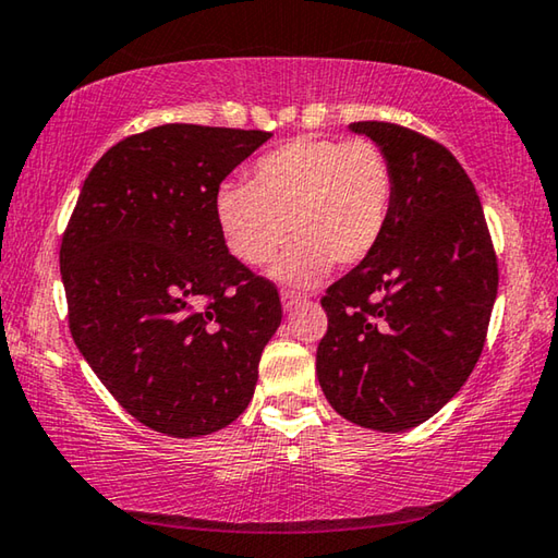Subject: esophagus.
Returning a JSON list of instances; mask_svg holds the SVG:
<instances>
[{
    "mask_svg": "<svg viewBox=\"0 0 558 558\" xmlns=\"http://www.w3.org/2000/svg\"><path fill=\"white\" fill-rule=\"evenodd\" d=\"M306 296L299 294V291H291V289H281V304H284V312H291V308H296L299 304H304Z\"/></svg>",
    "mask_w": 558,
    "mask_h": 558,
    "instance_id": "1",
    "label": "esophagus"
}]
</instances>
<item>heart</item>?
<instances>
[{
  "label": "heart",
  "mask_w": 558,
  "mask_h": 558,
  "mask_svg": "<svg viewBox=\"0 0 558 558\" xmlns=\"http://www.w3.org/2000/svg\"><path fill=\"white\" fill-rule=\"evenodd\" d=\"M392 205L396 172L380 145L306 135L264 153L250 185L225 182L215 209L227 246L246 267L271 262L294 232L277 277L312 284L331 262L355 267L368 259Z\"/></svg>",
  "instance_id": "b5f03b06"
}]
</instances>
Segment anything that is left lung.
Masks as SVG:
<instances>
[{"instance_id":"1","label":"left lung","mask_w":558,"mask_h":558,"mask_svg":"<svg viewBox=\"0 0 558 558\" xmlns=\"http://www.w3.org/2000/svg\"><path fill=\"white\" fill-rule=\"evenodd\" d=\"M396 172L378 250L326 289L316 376L336 413L380 433L433 417L485 349L499 269L487 219L458 158L410 128L361 121Z\"/></svg>"}]
</instances>
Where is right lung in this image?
Wrapping results in <instances>:
<instances>
[{"mask_svg": "<svg viewBox=\"0 0 558 558\" xmlns=\"http://www.w3.org/2000/svg\"><path fill=\"white\" fill-rule=\"evenodd\" d=\"M269 138L190 123L131 135L88 172L63 232L73 343L155 433H217L254 396L281 301L227 250L215 203Z\"/></svg>", "mask_w": 558, "mask_h": 558, "instance_id": "right-lung-1", "label": "right lung"}]
</instances>
